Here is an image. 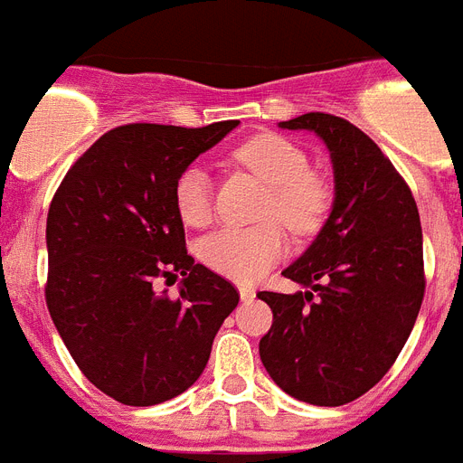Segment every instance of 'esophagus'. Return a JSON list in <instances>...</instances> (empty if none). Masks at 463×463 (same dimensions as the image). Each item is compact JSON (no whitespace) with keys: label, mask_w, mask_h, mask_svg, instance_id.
<instances>
[{"label":"esophagus","mask_w":463,"mask_h":463,"mask_svg":"<svg viewBox=\"0 0 463 463\" xmlns=\"http://www.w3.org/2000/svg\"><path fill=\"white\" fill-rule=\"evenodd\" d=\"M239 296H241V301H250L255 296V289L250 284H239Z\"/></svg>","instance_id":"obj_1"}]
</instances>
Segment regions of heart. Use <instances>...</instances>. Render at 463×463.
<instances>
[{"label": "heart", "instance_id": "1", "mask_svg": "<svg viewBox=\"0 0 463 463\" xmlns=\"http://www.w3.org/2000/svg\"><path fill=\"white\" fill-rule=\"evenodd\" d=\"M236 160L269 188L262 214L282 220L296 234L320 227L330 208V186L310 172L308 155L277 133H262L236 150ZM174 205L188 227H205L213 217V184L208 172L191 165L174 184ZM287 250V236L277 222L255 227H227L210 234L201 246L203 260L214 272L253 282Z\"/></svg>", "mask_w": 463, "mask_h": 463}]
</instances>
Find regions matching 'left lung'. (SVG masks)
Segmentation results:
<instances>
[{"label": "left lung", "instance_id": "8db88e82", "mask_svg": "<svg viewBox=\"0 0 463 463\" xmlns=\"http://www.w3.org/2000/svg\"><path fill=\"white\" fill-rule=\"evenodd\" d=\"M279 128L330 150V217L282 275L303 291L258 298L272 308L260 361L289 397L342 406L378 384L411 335L423 301V232L411 191L361 128L308 112Z\"/></svg>", "mask_w": 463, "mask_h": 463}]
</instances>
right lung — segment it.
Returning a JSON list of instances; mask_svg holds the SVG:
<instances>
[{
	"mask_svg": "<svg viewBox=\"0 0 463 463\" xmlns=\"http://www.w3.org/2000/svg\"><path fill=\"white\" fill-rule=\"evenodd\" d=\"M239 121L128 124L95 140L47 213V308L83 375L107 397L153 406L186 392L239 294L186 253L174 184ZM184 282L180 298L154 289Z\"/></svg>",
	"mask_w": 463,
	"mask_h": 463,
	"instance_id": "1",
	"label": "right lung"
}]
</instances>
